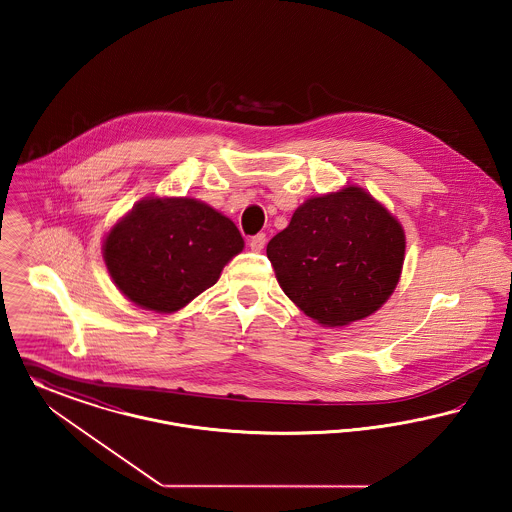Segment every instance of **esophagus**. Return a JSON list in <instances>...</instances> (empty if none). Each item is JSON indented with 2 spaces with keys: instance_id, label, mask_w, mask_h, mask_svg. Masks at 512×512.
I'll use <instances>...</instances> for the list:
<instances>
[{
  "instance_id": "esophagus-1",
  "label": "esophagus",
  "mask_w": 512,
  "mask_h": 512,
  "mask_svg": "<svg viewBox=\"0 0 512 512\" xmlns=\"http://www.w3.org/2000/svg\"><path fill=\"white\" fill-rule=\"evenodd\" d=\"M250 248L254 250V252H262L264 250V246H266V235L264 233H258V235H254L252 239H250Z\"/></svg>"
}]
</instances>
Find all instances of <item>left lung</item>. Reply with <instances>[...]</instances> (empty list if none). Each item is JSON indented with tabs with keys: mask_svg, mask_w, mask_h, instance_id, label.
I'll return each mask as SVG.
<instances>
[{
	"mask_svg": "<svg viewBox=\"0 0 512 512\" xmlns=\"http://www.w3.org/2000/svg\"><path fill=\"white\" fill-rule=\"evenodd\" d=\"M404 248L403 225L372 194L349 185L298 206L266 252L283 293L308 318L343 327L393 295Z\"/></svg>",
	"mask_w": 512,
	"mask_h": 512,
	"instance_id": "1",
	"label": "left lung"
}]
</instances>
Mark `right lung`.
Here are the masks:
<instances>
[{
	"mask_svg": "<svg viewBox=\"0 0 512 512\" xmlns=\"http://www.w3.org/2000/svg\"><path fill=\"white\" fill-rule=\"evenodd\" d=\"M244 248L229 217L196 198H144L106 235L104 262L136 306L171 314L216 285Z\"/></svg>",
	"mask_w": 512,
	"mask_h": 512,
	"instance_id": "obj_1",
	"label": "right lung"
}]
</instances>
